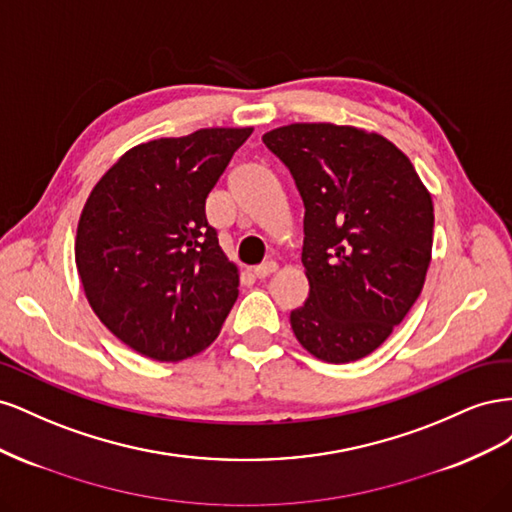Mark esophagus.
<instances>
[{
	"label": "esophagus",
	"mask_w": 512,
	"mask_h": 512,
	"mask_svg": "<svg viewBox=\"0 0 512 512\" xmlns=\"http://www.w3.org/2000/svg\"><path fill=\"white\" fill-rule=\"evenodd\" d=\"M275 271H277L275 262H262V265H258V267L254 269V277H256V280H267V277L273 275Z\"/></svg>",
	"instance_id": "1"
}]
</instances>
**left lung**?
<instances>
[{
	"label": "left lung",
	"mask_w": 512,
	"mask_h": 512,
	"mask_svg": "<svg viewBox=\"0 0 512 512\" xmlns=\"http://www.w3.org/2000/svg\"><path fill=\"white\" fill-rule=\"evenodd\" d=\"M262 143L301 194L307 301L290 312L301 346L350 363L384 344L423 290L433 205L412 162L380 134L292 123Z\"/></svg>",
	"instance_id": "obj_1"
}]
</instances>
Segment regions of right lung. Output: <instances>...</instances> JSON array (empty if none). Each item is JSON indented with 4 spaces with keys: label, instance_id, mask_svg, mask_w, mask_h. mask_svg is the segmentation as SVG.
<instances>
[{
    "label": "right lung",
    "instance_id": "right-lung-1",
    "mask_svg": "<svg viewBox=\"0 0 512 512\" xmlns=\"http://www.w3.org/2000/svg\"><path fill=\"white\" fill-rule=\"evenodd\" d=\"M252 128H207L130 149L96 183L76 230V269L104 327L153 361L218 337L239 297L205 203Z\"/></svg>",
    "mask_w": 512,
    "mask_h": 512
}]
</instances>
